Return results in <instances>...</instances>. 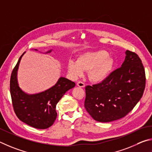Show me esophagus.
Returning <instances> with one entry per match:
<instances>
[{
	"label": "esophagus",
	"mask_w": 152,
	"mask_h": 152,
	"mask_svg": "<svg viewBox=\"0 0 152 152\" xmlns=\"http://www.w3.org/2000/svg\"><path fill=\"white\" fill-rule=\"evenodd\" d=\"M77 86L79 87H85V83L83 82H82L81 81H79L77 83Z\"/></svg>",
	"instance_id": "obj_1"
}]
</instances>
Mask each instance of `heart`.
Wrapping results in <instances>:
<instances>
[{
    "label": "heart",
    "mask_w": 152,
    "mask_h": 152,
    "mask_svg": "<svg viewBox=\"0 0 152 152\" xmlns=\"http://www.w3.org/2000/svg\"><path fill=\"white\" fill-rule=\"evenodd\" d=\"M114 61L106 50L84 53L77 61L71 60L68 63V70L74 77L83 75L84 71H89V77L94 82L104 80L112 70Z\"/></svg>",
    "instance_id": "heart-1"
}]
</instances>
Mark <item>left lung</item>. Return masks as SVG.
<instances>
[{
  "mask_svg": "<svg viewBox=\"0 0 152 152\" xmlns=\"http://www.w3.org/2000/svg\"><path fill=\"white\" fill-rule=\"evenodd\" d=\"M121 67L102 83L86 87L85 108L93 119L110 122L131 111L142 98L145 87V69L136 53L127 50Z\"/></svg>",
  "mask_w": 152,
  "mask_h": 152,
  "instance_id": "left-lung-1",
  "label": "left lung"
}]
</instances>
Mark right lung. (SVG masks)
Here are the masks:
<instances>
[{
  "label": "right lung",
  "mask_w": 152,
  "mask_h": 152,
  "mask_svg": "<svg viewBox=\"0 0 152 152\" xmlns=\"http://www.w3.org/2000/svg\"><path fill=\"white\" fill-rule=\"evenodd\" d=\"M50 51L51 50L47 53ZM24 53L10 76V91L13 109L17 118L28 126L37 129L49 128L57 118V103L68 90L75 86V83L65 77H60L54 86L46 91L33 95L25 94L18 87L17 77L18 65Z\"/></svg>",
  "instance_id": "add662e5"
}]
</instances>
